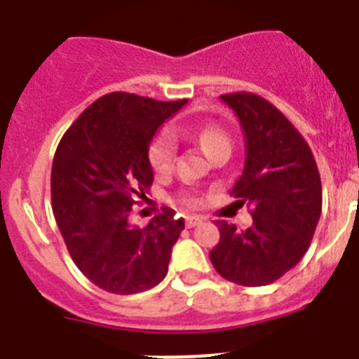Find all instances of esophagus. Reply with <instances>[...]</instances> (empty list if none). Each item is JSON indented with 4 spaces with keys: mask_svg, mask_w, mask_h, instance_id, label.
I'll return each instance as SVG.
<instances>
[{
    "mask_svg": "<svg viewBox=\"0 0 359 359\" xmlns=\"http://www.w3.org/2000/svg\"><path fill=\"white\" fill-rule=\"evenodd\" d=\"M204 222L203 217H186V226L188 228H195V226H201Z\"/></svg>",
    "mask_w": 359,
    "mask_h": 359,
    "instance_id": "obj_1",
    "label": "esophagus"
}]
</instances>
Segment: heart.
<instances>
[{"label": "heart", "instance_id": "obj_1", "mask_svg": "<svg viewBox=\"0 0 359 359\" xmlns=\"http://www.w3.org/2000/svg\"><path fill=\"white\" fill-rule=\"evenodd\" d=\"M194 137L197 138V142L203 146V149L210 156H213L217 151H221V149H230L231 147L228 135L221 128L212 126V123L201 126L194 133ZM175 155H177V137H175V131H171V129H162V131H158L153 137L151 142H149V147H147V162H149L151 170L156 175H168L173 170ZM184 201L188 204L198 203L197 198L189 197V195L184 197Z\"/></svg>", "mask_w": 359, "mask_h": 359}]
</instances>
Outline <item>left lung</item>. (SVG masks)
<instances>
[{"mask_svg": "<svg viewBox=\"0 0 359 359\" xmlns=\"http://www.w3.org/2000/svg\"><path fill=\"white\" fill-rule=\"evenodd\" d=\"M245 133V168L231 195L252 206L246 230L219 221L215 270L243 287H263L306 254L321 215V179L309 144L287 116L254 93L222 95Z\"/></svg>", "mask_w": 359, "mask_h": 359, "instance_id": "left-lung-1", "label": "left lung"}]
</instances>
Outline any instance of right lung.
Listing matches in <instances>:
<instances>
[{"instance_id":"right-lung-1","label":"right lung","mask_w":359,"mask_h":359,"mask_svg":"<svg viewBox=\"0 0 359 359\" xmlns=\"http://www.w3.org/2000/svg\"><path fill=\"white\" fill-rule=\"evenodd\" d=\"M184 104L111 93L89 105L60 140L50 171L54 219L74 264L102 290L138 294L168 273L184 219L164 208L137 228L128 217L153 184L149 142Z\"/></svg>"}]
</instances>
